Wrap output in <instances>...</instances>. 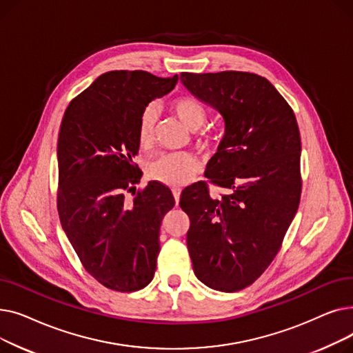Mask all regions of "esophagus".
Listing matches in <instances>:
<instances>
[{
	"instance_id": "esophagus-1",
	"label": "esophagus",
	"mask_w": 353,
	"mask_h": 353,
	"mask_svg": "<svg viewBox=\"0 0 353 353\" xmlns=\"http://www.w3.org/2000/svg\"><path fill=\"white\" fill-rule=\"evenodd\" d=\"M173 196H174V200H176V205L179 203V200H180V194H181V189H179V188H174L173 190Z\"/></svg>"
}]
</instances>
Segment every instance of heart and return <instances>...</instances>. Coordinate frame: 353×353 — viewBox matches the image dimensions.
Instances as JSON below:
<instances>
[{"mask_svg": "<svg viewBox=\"0 0 353 353\" xmlns=\"http://www.w3.org/2000/svg\"><path fill=\"white\" fill-rule=\"evenodd\" d=\"M172 108L180 121L189 130H197L206 120L205 110L193 99L179 97L172 103ZM159 110L156 105H147L140 114L139 120V143L141 147H150L154 140ZM199 170L196 156L188 152L167 153L157 157L148 165V176L167 186L180 188L189 183Z\"/></svg>", "mask_w": 353, "mask_h": 353, "instance_id": "obj_1", "label": "heart"}]
</instances>
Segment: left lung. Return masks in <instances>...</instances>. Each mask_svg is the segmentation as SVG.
<instances>
[{
  "mask_svg": "<svg viewBox=\"0 0 353 353\" xmlns=\"http://www.w3.org/2000/svg\"><path fill=\"white\" fill-rule=\"evenodd\" d=\"M180 81L225 121L205 176L229 194L214 199L199 181L180 196L193 270L210 289L237 292L266 270L298 212L299 127L281 92L257 74L181 72Z\"/></svg>",
  "mask_w": 353,
  "mask_h": 353,
  "instance_id": "left-lung-1",
  "label": "left lung"
}]
</instances>
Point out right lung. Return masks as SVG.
Returning a JSON list of instances; mask_svg holds the SVG:
<instances>
[{"label":"right lung","mask_w":353,"mask_h":353,"mask_svg":"<svg viewBox=\"0 0 353 353\" xmlns=\"http://www.w3.org/2000/svg\"><path fill=\"white\" fill-rule=\"evenodd\" d=\"M177 80V74L161 79L141 70L104 72L68 104L61 121V226L85 270L111 290L136 292L153 281L161 220L174 197L159 181L132 200L124 194L141 179L133 161L141 111Z\"/></svg>","instance_id":"right-lung-1"}]
</instances>
